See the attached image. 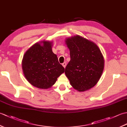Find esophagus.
<instances>
[{
	"mask_svg": "<svg viewBox=\"0 0 127 127\" xmlns=\"http://www.w3.org/2000/svg\"><path fill=\"white\" fill-rule=\"evenodd\" d=\"M62 65H63V66L64 67V68H65V67H66V63H65V62H64L63 63H62Z\"/></svg>",
	"mask_w": 127,
	"mask_h": 127,
	"instance_id": "obj_1",
	"label": "esophagus"
}]
</instances>
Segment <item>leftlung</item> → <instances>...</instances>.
Listing matches in <instances>:
<instances>
[{"instance_id":"1","label":"left lung","mask_w":127,"mask_h":127,"mask_svg":"<svg viewBox=\"0 0 127 127\" xmlns=\"http://www.w3.org/2000/svg\"><path fill=\"white\" fill-rule=\"evenodd\" d=\"M65 41L70 55L66 76L75 90H90L98 83L103 72L104 59L100 50L95 43L78 35Z\"/></svg>"}]
</instances>
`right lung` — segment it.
I'll list each match as a JSON object with an SVG mask.
<instances>
[{"mask_svg":"<svg viewBox=\"0 0 127 127\" xmlns=\"http://www.w3.org/2000/svg\"><path fill=\"white\" fill-rule=\"evenodd\" d=\"M52 43L45 40L36 42L23 56L22 68L24 76L36 88H51L65 70L52 52Z\"/></svg>","mask_w":127,"mask_h":127,"instance_id":"right-lung-1","label":"right lung"}]
</instances>
